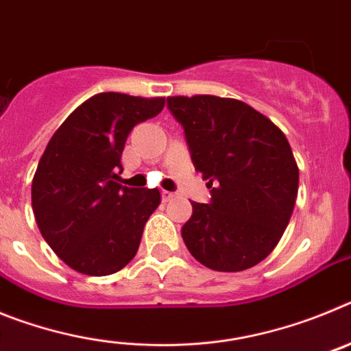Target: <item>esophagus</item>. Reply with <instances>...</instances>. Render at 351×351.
I'll list each match as a JSON object with an SVG mask.
<instances>
[{"label":"esophagus","mask_w":351,"mask_h":351,"mask_svg":"<svg viewBox=\"0 0 351 351\" xmlns=\"http://www.w3.org/2000/svg\"><path fill=\"white\" fill-rule=\"evenodd\" d=\"M178 197L176 191H167V190H161V198H163V202H170L172 198Z\"/></svg>","instance_id":"obj_1"}]
</instances>
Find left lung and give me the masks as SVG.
Instances as JSON below:
<instances>
[{"instance_id": "left-lung-1", "label": "left lung", "mask_w": 351, "mask_h": 351, "mask_svg": "<svg viewBox=\"0 0 351 351\" xmlns=\"http://www.w3.org/2000/svg\"><path fill=\"white\" fill-rule=\"evenodd\" d=\"M210 202H191L186 247L219 272H239L269 256L287 228L299 190V167L285 133L244 101L210 95L170 96Z\"/></svg>"}]
</instances>
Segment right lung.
<instances>
[{
  "mask_svg": "<svg viewBox=\"0 0 351 351\" xmlns=\"http://www.w3.org/2000/svg\"><path fill=\"white\" fill-rule=\"evenodd\" d=\"M163 98L100 93L52 135L31 184L36 225L73 271L108 276L135 256L160 206L156 188L123 186L121 154L133 126L158 116Z\"/></svg>",
  "mask_w": 351,
  "mask_h": 351,
  "instance_id": "1",
  "label": "right lung"
}]
</instances>
